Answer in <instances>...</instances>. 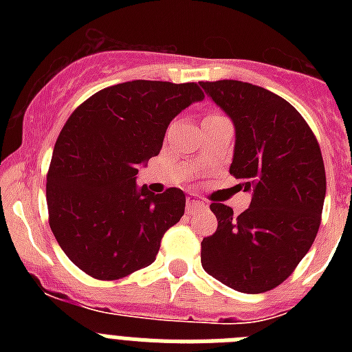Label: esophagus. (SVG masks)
I'll return each instance as SVG.
<instances>
[{
	"label": "esophagus",
	"mask_w": 352,
	"mask_h": 352,
	"mask_svg": "<svg viewBox=\"0 0 352 352\" xmlns=\"http://www.w3.org/2000/svg\"><path fill=\"white\" fill-rule=\"evenodd\" d=\"M201 206H204V203L203 201H199L197 197H194V195H190V197L186 199V211H188V213H192V211H195Z\"/></svg>",
	"instance_id": "34e87169"
}]
</instances>
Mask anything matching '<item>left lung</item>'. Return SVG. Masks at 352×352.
I'll list each match as a JSON object with an SVG mask.
<instances>
[{
  "mask_svg": "<svg viewBox=\"0 0 352 352\" xmlns=\"http://www.w3.org/2000/svg\"><path fill=\"white\" fill-rule=\"evenodd\" d=\"M231 118L234 155L229 173L252 192L234 217L211 203L219 220L201 243L204 272L247 294L280 285L310 250L321 223L326 173L321 148L307 121L287 100L241 80L201 82Z\"/></svg>",
  "mask_w": 352,
  "mask_h": 352,
  "instance_id": "1",
  "label": "left lung"
}]
</instances>
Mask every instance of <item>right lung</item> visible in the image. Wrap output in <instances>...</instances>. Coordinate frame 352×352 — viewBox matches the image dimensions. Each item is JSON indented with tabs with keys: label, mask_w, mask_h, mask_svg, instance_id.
<instances>
[{
	"label": "right lung",
	"mask_w": 352,
	"mask_h": 352,
	"mask_svg": "<svg viewBox=\"0 0 352 352\" xmlns=\"http://www.w3.org/2000/svg\"><path fill=\"white\" fill-rule=\"evenodd\" d=\"M203 98L195 82L130 80L72 113L52 151L47 208L52 234L77 268L116 280L157 259L185 213V194L138 186L139 167L160 153L170 121Z\"/></svg>",
	"instance_id": "1"
}]
</instances>
